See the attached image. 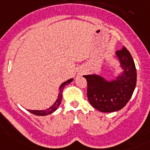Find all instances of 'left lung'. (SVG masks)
<instances>
[{"label": "left lung", "instance_id": "obj_1", "mask_svg": "<svg viewBox=\"0 0 150 150\" xmlns=\"http://www.w3.org/2000/svg\"><path fill=\"white\" fill-rule=\"evenodd\" d=\"M122 69L112 81L96 74L83 75L88 85L87 96L90 104L102 112H112L123 108L132 97L136 85L134 61L126 47L115 52Z\"/></svg>", "mask_w": 150, "mask_h": 150}]
</instances>
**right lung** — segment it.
Here are the masks:
<instances>
[{
  "instance_id": "add662e5",
  "label": "right lung",
  "mask_w": 150,
  "mask_h": 150,
  "mask_svg": "<svg viewBox=\"0 0 150 150\" xmlns=\"http://www.w3.org/2000/svg\"><path fill=\"white\" fill-rule=\"evenodd\" d=\"M73 81V79H69L68 81H64L63 82L62 85L59 87V92H58V98L56 99V101L54 102V103L52 105V106L48 108V109H45V110H30L28 109V112H31L32 114L35 115H47L51 114V113L54 112V111L56 109H58V106L60 105L61 102H62V92L63 90H64V87L67 86V85H69V83H71V81Z\"/></svg>"
}]
</instances>
